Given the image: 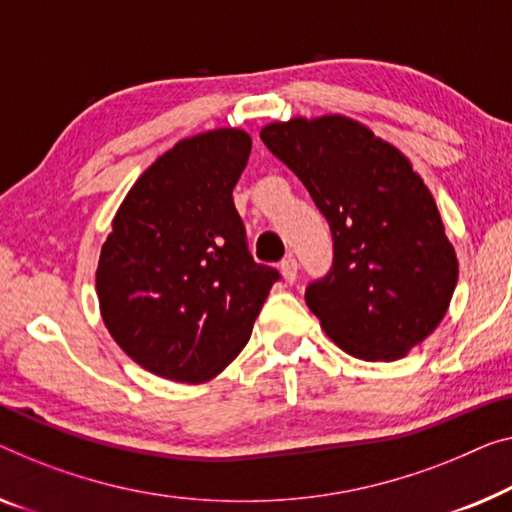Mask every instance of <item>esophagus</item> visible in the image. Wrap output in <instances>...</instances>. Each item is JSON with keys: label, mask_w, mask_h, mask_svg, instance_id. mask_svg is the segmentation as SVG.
<instances>
[{"label": "esophagus", "mask_w": 512, "mask_h": 512, "mask_svg": "<svg viewBox=\"0 0 512 512\" xmlns=\"http://www.w3.org/2000/svg\"><path fill=\"white\" fill-rule=\"evenodd\" d=\"M280 273H282V278L289 282V285H292V282H296V278H299V264H296V259L294 257L282 259V262H280Z\"/></svg>", "instance_id": "esophagus-1"}]
</instances>
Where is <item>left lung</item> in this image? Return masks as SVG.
Wrapping results in <instances>:
<instances>
[{"label":"left lung","mask_w":512,"mask_h":512,"mask_svg":"<svg viewBox=\"0 0 512 512\" xmlns=\"http://www.w3.org/2000/svg\"><path fill=\"white\" fill-rule=\"evenodd\" d=\"M259 137L308 188L333 232V269L305 303L342 352L398 361L444 319L457 255L409 160L345 114L292 117Z\"/></svg>","instance_id":"1"}]
</instances>
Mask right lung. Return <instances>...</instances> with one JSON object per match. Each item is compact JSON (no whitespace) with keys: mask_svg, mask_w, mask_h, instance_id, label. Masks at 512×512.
I'll use <instances>...</instances> for the list:
<instances>
[{"mask_svg":"<svg viewBox=\"0 0 512 512\" xmlns=\"http://www.w3.org/2000/svg\"><path fill=\"white\" fill-rule=\"evenodd\" d=\"M253 137L213 128L158 156L112 218L96 269L105 329L144 370L204 384L230 365L280 276L255 264L232 190Z\"/></svg>","mask_w":512,"mask_h":512,"instance_id":"obj_1","label":"right lung"}]
</instances>
